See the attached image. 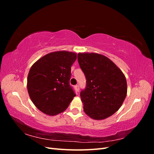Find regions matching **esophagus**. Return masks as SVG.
I'll return each mask as SVG.
<instances>
[{"label": "esophagus", "instance_id": "esophagus-1", "mask_svg": "<svg viewBox=\"0 0 154 154\" xmlns=\"http://www.w3.org/2000/svg\"><path fill=\"white\" fill-rule=\"evenodd\" d=\"M74 88H75L76 91L77 92H79V91H80V88H79V86L78 85H75V86H74Z\"/></svg>", "mask_w": 154, "mask_h": 154}]
</instances>
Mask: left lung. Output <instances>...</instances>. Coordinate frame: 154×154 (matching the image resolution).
<instances>
[{
    "instance_id": "obj_1",
    "label": "left lung",
    "mask_w": 154,
    "mask_h": 154,
    "mask_svg": "<svg viewBox=\"0 0 154 154\" xmlns=\"http://www.w3.org/2000/svg\"><path fill=\"white\" fill-rule=\"evenodd\" d=\"M78 61L87 80L86 87L80 92L85 113L96 120L110 117L119 109L127 96L124 74L100 54L79 53Z\"/></svg>"
}]
</instances>
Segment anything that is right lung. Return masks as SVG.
Instances as JSON below:
<instances>
[{
  "mask_svg": "<svg viewBox=\"0 0 154 154\" xmlns=\"http://www.w3.org/2000/svg\"><path fill=\"white\" fill-rule=\"evenodd\" d=\"M76 53L60 51L45 54L31 66L27 88L30 98L43 113L55 116L65 111L76 96L69 85Z\"/></svg>",
  "mask_w": 154,
  "mask_h": 154,
  "instance_id": "1",
  "label": "right lung"
}]
</instances>
